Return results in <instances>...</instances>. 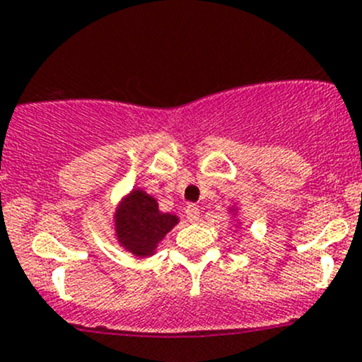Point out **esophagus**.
<instances>
[{"mask_svg":"<svg viewBox=\"0 0 362 362\" xmlns=\"http://www.w3.org/2000/svg\"><path fill=\"white\" fill-rule=\"evenodd\" d=\"M186 218H188V222L194 223L199 220V208L197 205H188L186 206Z\"/></svg>","mask_w":362,"mask_h":362,"instance_id":"esophagus-1","label":"esophagus"}]
</instances>
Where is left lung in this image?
Listing matches in <instances>:
<instances>
[{"label":"left lung","mask_w":362,"mask_h":362,"mask_svg":"<svg viewBox=\"0 0 362 362\" xmlns=\"http://www.w3.org/2000/svg\"><path fill=\"white\" fill-rule=\"evenodd\" d=\"M227 211H228V214H232V216H237V214H239V208H237V206H230ZM237 228H240V223L237 225Z\"/></svg>","instance_id":"8db88e82"}]
</instances>
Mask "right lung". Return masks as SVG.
<instances>
[{"mask_svg":"<svg viewBox=\"0 0 362 362\" xmlns=\"http://www.w3.org/2000/svg\"><path fill=\"white\" fill-rule=\"evenodd\" d=\"M180 223V216L164 214L152 194L134 188L127 193L113 214V228L120 247L135 257H151L163 239Z\"/></svg>","mask_w":362,"mask_h":362,"instance_id":"1","label":"right lung"}]
</instances>
